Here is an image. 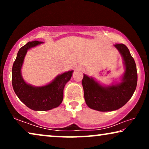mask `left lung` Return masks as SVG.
<instances>
[{
    "label": "left lung",
    "mask_w": 149,
    "mask_h": 149,
    "mask_svg": "<svg viewBox=\"0 0 149 149\" xmlns=\"http://www.w3.org/2000/svg\"><path fill=\"white\" fill-rule=\"evenodd\" d=\"M114 46L123 57L125 72L121 83L110 86H103L92 77L83 74L85 100L91 109L102 112L119 109L129 101L136 90L138 74L135 61L125 45L115 44Z\"/></svg>",
    "instance_id": "obj_1"
}]
</instances>
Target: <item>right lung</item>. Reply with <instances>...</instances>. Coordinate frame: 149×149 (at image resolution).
I'll return each instance as SVG.
<instances>
[{
	"label": "right lung",
	"mask_w": 149,
	"mask_h": 149,
	"mask_svg": "<svg viewBox=\"0 0 149 149\" xmlns=\"http://www.w3.org/2000/svg\"><path fill=\"white\" fill-rule=\"evenodd\" d=\"M42 42H28L19 49L12 68V85L15 94L26 107L34 111H49L60 105L66 83L72 77L73 70L68 71L42 87H34L26 83L22 78L21 68L28 50Z\"/></svg>",
	"instance_id": "obj_1"
}]
</instances>
